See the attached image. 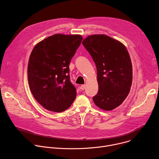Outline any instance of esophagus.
Here are the masks:
<instances>
[{
  "instance_id": "obj_1",
  "label": "esophagus",
  "mask_w": 159,
  "mask_h": 159,
  "mask_svg": "<svg viewBox=\"0 0 159 159\" xmlns=\"http://www.w3.org/2000/svg\"><path fill=\"white\" fill-rule=\"evenodd\" d=\"M84 88H85V85H84V84H83V85H81V86H80V89H81V90H84Z\"/></svg>"
}]
</instances>
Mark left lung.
Returning a JSON list of instances; mask_svg holds the SVG:
<instances>
[{
	"label": "left lung",
	"mask_w": 159,
	"mask_h": 159,
	"mask_svg": "<svg viewBox=\"0 0 159 159\" xmlns=\"http://www.w3.org/2000/svg\"><path fill=\"white\" fill-rule=\"evenodd\" d=\"M82 44L97 70L98 92L93 98L100 108L110 111L128 96L132 83V65L125 45L107 35H89Z\"/></svg>",
	"instance_id": "obj_1"
}]
</instances>
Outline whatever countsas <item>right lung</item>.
<instances>
[{
	"label": "right lung",
	"mask_w": 159,
	"mask_h": 159,
	"mask_svg": "<svg viewBox=\"0 0 159 159\" xmlns=\"http://www.w3.org/2000/svg\"><path fill=\"white\" fill-rule=\"evenodd\" d=\"M82 39L80 34H54L38 43L30 53L27 66L29 88L36 101L49 111H65L76 98L69 65Z\"/></svg>",
	"instance_id": "obj_1"
}]
</instances>
